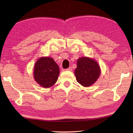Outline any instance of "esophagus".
Instances as JSON below:
<instances>
[{
  "mask_svg": "<svg viewBox=\"0 0 133 133\" xmlns=\"http://www.w3.org/2000/svg\"><path fill=\"white\" fill-rule=\"evenodd\" d=\"M72 69H72V67L70 66V67H69L68 69H67L66 70H67V71H71Z\"/></svg>",
  "mask_w": 133,
  "mask_h": 133,
  "instance_id": "obj_1",
  "label": "esophagus"
}]
</instances>
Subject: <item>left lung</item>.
Listing matches in <instances>:
<instances>
[{
  "label": "left lung",
  "mask_w": 133,
  "mask_h": 133,
  "mask_svg": "<svg viewBox=\"0 0 133 133\" xmlns=\"http://www.w3.org/2000/svg\"><path fill=\"white\" fill-rule=\"evenodd\" d=\"M100 73V66L93 58L82 57L77 60L75 75L77 82L83 86L89 87L93 84L97 80Z\"/></svg>",
  "instance_id": "1"
}]
</instances>
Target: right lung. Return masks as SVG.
<instances>
[{
    "instance_id": "1",
    "label": "right lung",
    "mask_w": 133,
    "mask_h": 133,
    "mask_svg": "<svg viewBox=\"0 0 133 133\" xmlns=\"http://www.w3.org/2000/svg\"><path fill=\"white\" fill-rule=\"evenodd\" d=\"M59 67L52 58H39L34 67V79L44 88H49L55 84L59 75Z\"/></svg>"
}]
</instances>
